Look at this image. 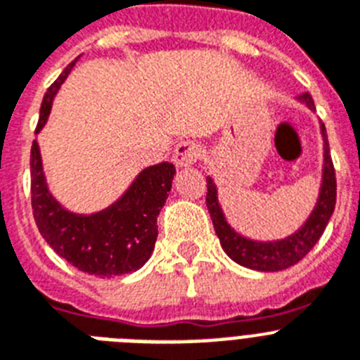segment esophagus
Wrapping results in <instances>:
<instances>
[{"instance_id":"esophagus-1","label":"esophagus","mask_w":360,"mask_h":360,"mask_svg":"<svg viewBox=\"0 0 360 360\" xmlns=\"http://www.w3.org/2000/svg\"><path fill=\"white\" fill-rule=\"evenodd\" d=\"M200 146L193 141H182L180 144L174 148L173 160L174 164L180 165V167H187V165H193L200 158Z\"/></svg>"}]
</instances>
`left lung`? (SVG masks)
<instances>
[{"label": "left lung", "mask_w": 360, "mask_h": 360, "mask_svg": "<svg viewBox=\"0 0 360 360\" xmlns=\"http://www.w3.org/2000/svg\"><path fill=\"white\" fill-rule=\"evenodd\" d=\"M297 98L301 103L307 104L310 110H316L314 98H311L310 94L299 95ZM321 131H323L324 141V169L319 200H317V205L310 214V218L307 219V224L299 229L295 234L285 238V240L262 243V241L247 240V238L240 236L238 232H234V229L225 221V216L218 203V196H216L214 184H212L211 178H207L205 203H207L209 214H211L212 225H214V231L219 238L221 249L227 252L231 259L247 266V269L262 270V272H278V270L288 269V266L301 262L314 249V245L319 241V238L323 236L324 229L328 225L333 209H335L337 180L324 124H321Z\"/></svg>", "instance_id": "8db88e82"}]
</instances>
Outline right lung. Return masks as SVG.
<instances>
[{
  "mask_svg": "<svg viewBox=\"0 0 360 360\" xmlns=\"http://www.w3.org/2000/svg\"><path fill=\"white\" fill-rule=\"evenodd\" d=\"M77 61V59H75ZM75 61L70 63L43 97L36 133L50 115L57 90ZM176 173L169 162L142 171L126 195L111 207L90 216L73 214L63 209L49 193L44 182L39 146L30 149L32 212L46 243L70 265L95 278H113L135 272L151 256L158 236L157 216L164 207Z\"/></svg>",
  "mask_w": 360,
  "mask_h": 360,
  "instance_id": "add662e5",
  "label": "right lung"
}]
</instances>
